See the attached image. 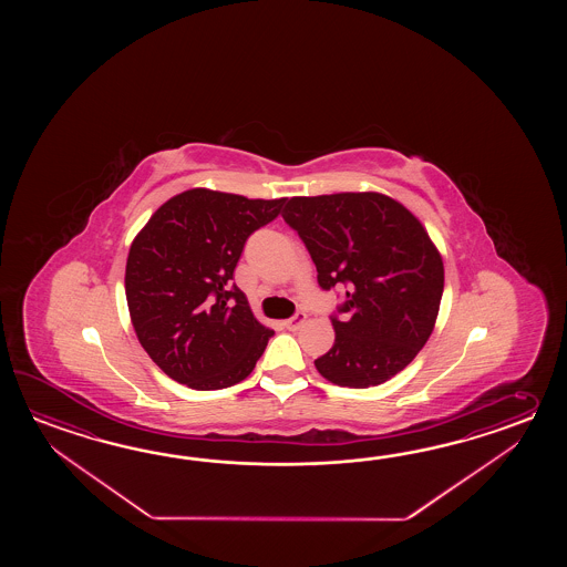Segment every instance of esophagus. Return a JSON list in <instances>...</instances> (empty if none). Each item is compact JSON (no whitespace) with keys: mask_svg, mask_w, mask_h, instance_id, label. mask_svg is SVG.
Wrapping results in <instances>:
<instances>
[{"mask_svg":"<svg viewBox=\"0 0 567 567\" xmlns=\"http://www.w3.org/2000/svg\"><path fill=\"white\" fill-rule=\"evenodd\" d=\"M306 320H308V316L303 312H298L296 316L288 318V320H284V326H286L288 330H298L300 326L306 324Z\"/></svg>","mask_w":567,"mask_h":567,"instance_id":"1","label":"esophagus"}]
</instances>
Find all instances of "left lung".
<instances>
[{
	"instance_id": "1",
	"label": "left lung",
	"mask_w": 567,
	"mask_h": 567,
	"mask_svg": "<svg viewBox=\"0 0 567 567\" xmlns=\"http://www.w3.org/2000/svg\"><path fill=\"white\" fill-rule=\"evenodd\" d=\"M281 217L310 251L320 288H349L318 373L350 389L401 373L432 334L444 291L442 255L420 218L381 193L293 196Z\"/></svg>"
}]
</instances>
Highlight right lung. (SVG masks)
I'll use <instances>...</instances> for the list:
<instances>
[{"label":"right lung","mask_w":567,"mask_h":567,"mask_svg":"<svg viewBox=\"0 0 567 567\" xmlns=\"http://www.w3.org/2000/svg\"><path fill=\"white\" fill-rule=\"evenodd\" d=\"M284 203L190 188L135 235L125 266L127 308L140 344L169 379L215 391L254 371L274 330L230 279L247 237L278 217Z\"/></svg>","instance_id":"obj_1"}]
</instances>
